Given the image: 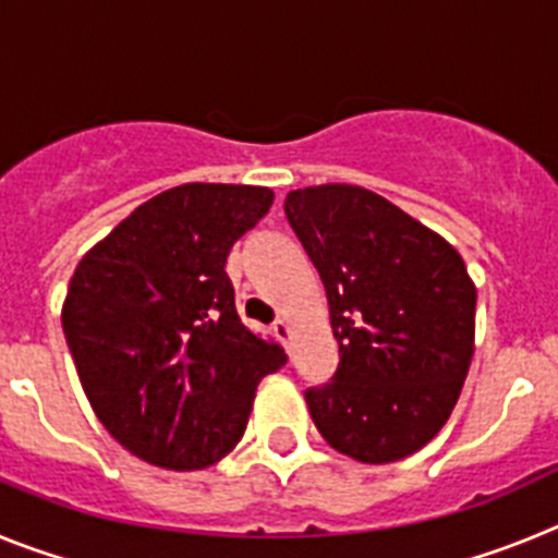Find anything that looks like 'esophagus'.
<instances>
[{"mask_svg": "<svg viewBox=\"0 0 558 558\" xmlns=\"http://www.w3.org/2000/svg\"><path fill=\"white\" fill-rule=\"evenodd\" d=\"M274 335L279 340H282V343H288L290 335H293V329H290L288 318H279V322H274Z\"/></svg>", "mask_w": 558, "mask_h": 558, "instance_id": "esophagus-1", "label": "esophagus"}]
</instances>
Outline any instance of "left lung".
<instances>
[{"label":"left lung","instance_id":"left-lung-1","mask_svg":"<svg viewBox=\"0 0 558 558\" xmlns=\"http://www.w3.org/2000/svg\"><path fill=\"white\" fill-rule=\"evenodd\" d=\"M322 276L338 372L307 388L327 445L360 463L413 456L450 418L475 352V282L445 236L354 184L288 192Z\"/></svg>","mask_w":558,"mask_h":558}]
</instances>
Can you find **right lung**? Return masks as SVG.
<instances>
[{"mask_svg":"<svg viewBox=\"0 0 558 558\" xmlns=\"http://www.w3.org/2000/svg\"><path fill=\"white\" fill-rule=\"evenodd\" d=\"M268 186L181 184L145 201L77 263L61 324L92 411L161 470H206L243 438L284 352L251 332L226 276Z\"/></svg>","mask_w":558,"mask_h":558,"instance_id":"right-lung-1","label":"right lung"}]
</instances>
